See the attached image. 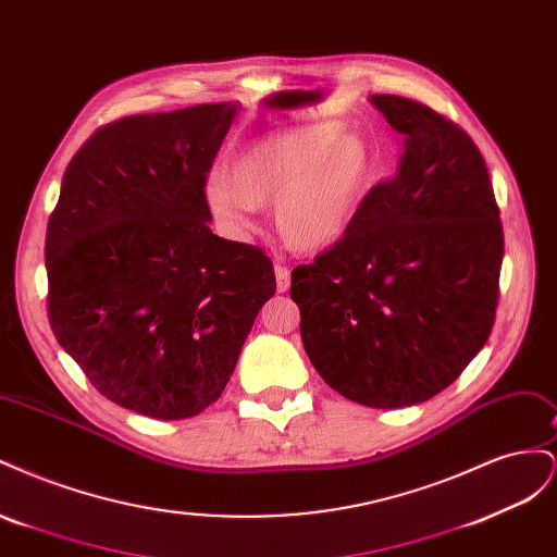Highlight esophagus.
Listing matches in <instances>:
<instances>
[{
  "mask_svg": "<svg viewBox=\"0 0 557 557\" xmlns=\"http://www.w3.org/2000/svg\"><path fill=\"white\" fill-rule=\"evenodd\" d=\"M274 274H276V290L278 293H285L290 288V269L285 267V264H281V262H276L274 264Z\"/></svg>",
  "mask_w": 557,
  "mask_h": 557,
  "instance_id": "esophagus-1",
  "label": "esophagus"
}]
</instances>
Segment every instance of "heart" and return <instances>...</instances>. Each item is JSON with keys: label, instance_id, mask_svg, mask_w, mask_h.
<instances>
[{"label": "heart", "instance_id": "heart-1", "mask_svg": "<svg viewBox=\"0 0 557 557\" xmlns=\"http://www.w3.org/2000/svg\"><path fill=\"white\" fill-rule=\"evenodd\" d=\"M372 176L360 137L336 125H301L264 134L207 181V205L232 242L258 230L260 207L274 201V221L293 246L327 248L352 227Z\"/></svg>", "mask_w": 557, "mask_h": 557}]
</instances>
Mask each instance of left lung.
<instances>
[{
    "label": "left lung",
    "mask_w": 557,
    "mask_h": 557,
    "mask_svg": "<svg viewBox=\"0 0 557 557\" xmlns=\"http://www.w3.org/2000/svg\"><path fill=\"white\" fill-rule=\"evenodd\" d=\"M401 137L393 178L356 223L293 269L307 356L350 401L401 409L440 395L495 323L504 234L469 134L416 99L372 95Z\"/></svg>",
    "instance_id": "obj_1"
}]
</instances>
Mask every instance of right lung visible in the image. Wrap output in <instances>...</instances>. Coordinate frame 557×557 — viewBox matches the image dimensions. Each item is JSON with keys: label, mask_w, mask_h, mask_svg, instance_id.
<instances>
[{"label": "right lung", "mask_w": 557, "mask_h": 557, "mask_svg": "<svg viewBox=\"0 0 557 557\" xmlns=\"http://www.w3.org/2000/svg\"><path fill=\"white\" fill-rule=\"evenodd\" d=\"M234 113L197 104L99 127L48 221L50 330L99 393L148 418L221 397L276 293L262 248L209 227L207 174Z\"/></svg>", "instance_id": "obj_1"}]
</instances>
